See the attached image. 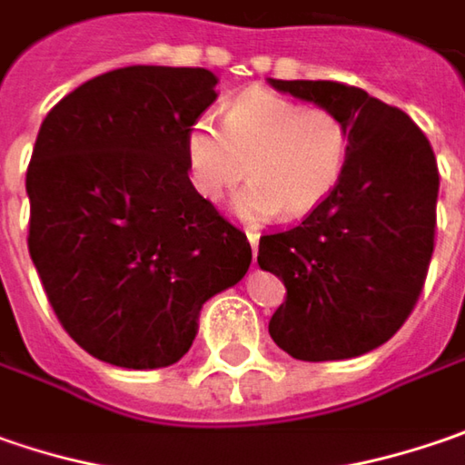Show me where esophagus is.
I'll list each match as a JSON object with an SVG mask.
<instances>
[{"mask_svg":"<svg viewBox=\"0 0 465 465\" xmlns=\"http://www.w3.org/2000/svg\"><path fill=\"white\" fill-rule=\"evenodd\" d=\"M247 239H250V247H252V254H257V244H260V233L247 232Z\"/></svg>","mask_w":465,"mask_h":465,"instance_id":"obj_1","label":"esophagus"}]
</instances>
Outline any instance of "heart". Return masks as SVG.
<instances>
[{"instance_id":"obj_1","label":"heart","mask_w":465,"mask_h":465,"mask_svg":"<svg viewBox=\"0 0 465 465\" xmlns=\"http://www.w3.org/2000/svg\"><path fill=\"white\" fill-rule=\"evenodd\" d=\"M194 190L218 200L247 173L252 179L233 197V213L244 221L281 215L296 221L317 211L338 187L349 130L328 109H302L268 93L233 101L218 127L211 116L197 119L184 140Z\"/></svg>"}]
</instances>
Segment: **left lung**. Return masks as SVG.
Returning a JSON list of instances; mask_svg holds the SVG:
<instances>
[{"mask_svg":"<svg viewBox=\"0 0 465 465\" xmlns=\"http://www.w3.org/2000/svg\"><path fill=\"white\" fill-rule=\"evenodd\" d=\"M268 83L333 112L349 130L333 194L299 226L260 239L257 265L286 286L268 331L302 361L353 359L393 338L424 286L440 190L432 145L401 109L361 88Z\"/></svg>","mask_w":465,"mask_h":465,"instance_id":"left-lung-1","label":"left lung"}]
</instances>
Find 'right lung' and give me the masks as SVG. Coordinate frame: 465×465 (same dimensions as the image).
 Here are the masks:
<instances>
[{
	"instance_id": "right-lung-1",
	"label": "right lung",
	"mask_w": 465,
	"mask_h": 465,
	"mask_svg": "<svg viewBox=\"0 0 465 465\" xmlns=\"http://www.w3.org/2000/svg\"><path fill=\"white\" fill-rule=\"evenodd\" d=\"M215 85L200 67L112 70L64 95L38 130L25 176L31 260L64 331L106 364H176L203 304L252 262L247 236L187 173L184 140Z\"/></svg>"
}]
</instances>
